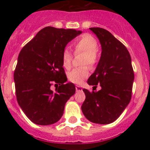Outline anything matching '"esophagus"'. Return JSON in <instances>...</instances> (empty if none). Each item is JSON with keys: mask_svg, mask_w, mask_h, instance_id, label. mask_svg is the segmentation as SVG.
I'll return each mask as SVG.
<instances>
[{"mask_svg": "<svg viewBox=\"0 0 150 150\" xmlns=\"http://www.w3.org/2000/svg\"><path fill=\"white\" fill-rule=\"evenodd\" d=\"M76 91H81L82 90V88L80 86H76Z\"/></svg>", "mask_w": 150, "mask_h": 150, "instance_id": "34e87169", "label": "esophagus"}]
</instances>
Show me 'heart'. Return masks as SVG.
<instances>
[{
  "label": "heart",
  "instance_id": "b5f03b06",
  "mask_svg": "<svg viewBox=\"0 0 150 150\" xmlns=\"http://www.w3.org/2000/svg\"><path fill=\"white\" fill-rule=\"evenodd\" d=\"M74 49L76 52H83L85 54L83 58V64H88L94 67L98 62V43L95 38L89 34H84L81 36L74 43ZM62 64L66 69H69L72 62V54L68 50H64L62 55ZM89 76V68L87 66L74 68L69 71L67 78L69 81L75 84H81L85 79Z\"/></svg>",
  "mask_w": 150,
  "mask_h": 150
}]
</instances>
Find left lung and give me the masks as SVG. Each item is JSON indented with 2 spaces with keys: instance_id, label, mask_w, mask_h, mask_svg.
Returning a JSON list of instances; mask_svg holds the SVG:
<instances>
[{
  "instance_id": "obj_1",
  "label": "left lung",
  "mask_w": 150,
  "mask_h": 150,
  "mask_svg": "<svg viewBox=\"0 0 150 150\" xmlns=\"http://www.w3.org/2000/svg\"><path fill=\"white\" fill-rule=\"evenodd\" d=\"M101 45V56L95 71L88 78L90 86L98 85V91L83 88L86 99L81 107L88 120L98 124L116 121L132 98L134 79L132 59L127 48L108 30L90 28Z\"/></svg>"
}]
</instances>
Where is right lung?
<instances>
[{"mask_svg":"<svg viewBox=\"0 0 150 150\" xmlns=\"http://www.w3.org/2000/svg\"><path fill=\"white\" fill-rule=\"evenodd\" d=\"M81 33L74 29L46 27L19 52L14 71L16 99L25 114L35 124L48 125L59 121L66 102L75 93L74 83L64 84L67 76L62 55L66 45ZM53 83L59 85L55 92L50 88Z\"/></svg>","mask_w":150,"mask_h":150,"instance_id":"obj_1","label":"right lung"}]
</instances>
